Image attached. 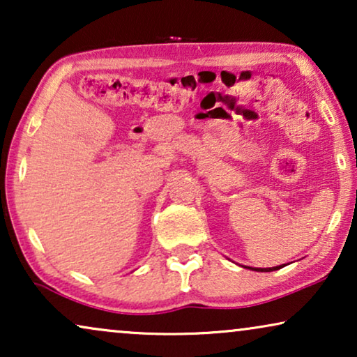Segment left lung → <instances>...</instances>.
Listing matches in <instances>:
<instances>
[{"instance_id":"obj_1","label":"left lung","mask_w":357,"mask_h":357,"mask_svg":"<svg viewBox=\"0 0 357 357\" xmlns=\"http://www.w3.org/2000/svg\"><path fill=\"white\" fill-rule=\"evenodd\" d=\"M280 268H282L281 265L280 266H273V268H250V270H253V271H276V270H280Z\"/></svg>"}]
</instances>
